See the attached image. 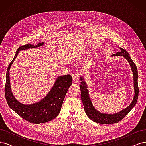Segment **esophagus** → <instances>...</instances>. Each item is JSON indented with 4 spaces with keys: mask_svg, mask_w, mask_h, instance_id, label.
<instances>
[{
    "mask_svg": "<svg viewBox=\"0 0 146 146\" xmlns=\"http://www.w3.org/2000/svg\"><path fill=\"white\" fill-rule=\"evenodd\" d=\"M80 72H76L72 74V79L73 81L75 82H78L79 80V78H80Z\"/></svg>",
    "mask_w": 146,
    "mask_h": 146,
    "instance_id": "1",
    "label": "esophagus"
}]
</instances>
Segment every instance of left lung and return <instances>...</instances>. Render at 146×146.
<instances>
[{
  "instance_id": "left-lung-1",
  "label": "left lung",
  "mask_w": 146,
  "mask_h": 146,
  "mask_svg": "<svg viewBox=\"0 0 146 146\" xmlns=\"http://www.w3.org/2000/svg\"><path fill=\"white\" fill-rule=\"evenodd\" d=\"M119 48H120L121 51L117 52L115 54H113V56H123L127 60V61H129L131 68L132 72H133V74L134 88L135 93L134 98L129 107L118 113L115 114H107L99 113L92 106L89 97V94H88L86 83L83 80L84 78L81 77L82 82L80 85V87L81 91L82 101L84 106V110H85V111L88 117L92 121L97 123H103V124H112V123H115L120 122L122 119L125 117L126 115H127V114L131 111V109L135 107L138 98L139 88L138 84V70H137V68L133 60L130 58L129 53L121 47H119Z\"/></svg>"
}]
</instances>
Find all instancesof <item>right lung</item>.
Listing matches in <instances>:
<instances>
[{"label":"right lung","mask_w":146,"mask_h":146,"mask_svg":"<svg viewBox=\"0 0 146 146\" xmlns=\"http://www.w3.org/2000/svg\"><path fill=\"white\" fill-rule=\"evenodd\" d=\"M44 42L35 44H25L17 48L14 58L8 66L6 74V83L5 85V95L9 107L19 116L27 121L33 123L47 122L55 119L58 115L62 106L64 97L68 88L72 83L70 75L60 76L57 78L55 85L50 91L42 100L38 103L25 105L19 102L13 96L10 88L9 70L18 52L41 46Z\"/></svg>","instance_id":"add662e5"}]
</instances>
